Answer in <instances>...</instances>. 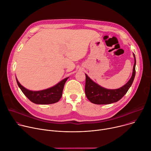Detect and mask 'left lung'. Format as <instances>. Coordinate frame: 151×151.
<instances>
[{
    "mask_svg": "<svg viewBox=\"0 0 151 151\" xmlns=\"http://www.w3.org/2000/svg\"><path fill=\"white\" fill-rule=\"evenodd\" d=\"M134 64L131 78L129 81L123 86L117 89H107L100 86L86 74L85 93L89 101L96 104H109L116 103L121 99L127 93L132 86L135 76L136 59L135 55Z\"/></svg>",
    "mask_w": 151,
    "mask_h": 151,
    "instance_id": "1",
    "label": "left lung"
}]
</instances>
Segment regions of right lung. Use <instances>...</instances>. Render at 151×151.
I'll return each instance as SVG.
<instances>
[{"instance_id":"1","label":"right lung","mask_w":151,"mask_h":151,"mask_svg":"<svg viewBox=\"0 0 151 151\" xmlns=\"http://www.w3.org/2000/svg\"><path fill=\"white\" fill-rule=\"evenodd\" d=\"M68 78V77L63 79L52 87L39 91H33L27 89L19 83L17 78L16 81L22 92L32 102L37 104H50L58 102L61 99L64 84Z\"/></svg>"}]
</instances>
